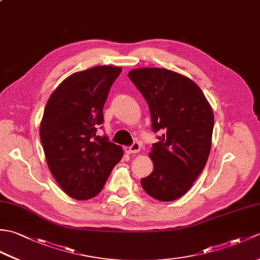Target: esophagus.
I'll return each mask as SVG.
<instances>
[{
    "label": "esophagus",
    "mask_w": 260,
    "mask_h": 260,
    "mask_svg": "<svg viewBox=\"0 0 260 260\" xmlns=\"http://www.w3.org/2000/svg\"><path fill=\"white\" fill-rule=\"evenodd\" d=\"M140 150H141V145H140L139 142H134L131 146L125 147V152L128 153V154L137 153V152H140Z\"/></svg>",
    "instance_id": "obj_1"
}]
</instances>
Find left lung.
Returning a JSON list of instances; mask_svg holds the SVG:
<instances>
[{"instance_id": "8db88e82", "label": "left lung", "mask_w": 260, "mask_h": 260, "mask_svg": "<svg viewBox=\"0 0 260 260\" xmlns=\"http://www.w3.org/2000/svg\"><path fill=\"white\" fill-rule=\"evenodd\" d=\"M129 79L145 98L152 129L159 133L150 157L153 172L141 180L148 196L173 201L189 191L206 165L213 131V112L194 81L162 68H140Z\"/></svg>"}]
</instances>
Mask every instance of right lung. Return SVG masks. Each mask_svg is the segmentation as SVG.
<instances>
[{
  "label": "right lung",
  "instance_id": "right-lung-1",
  "mask_svg": "<svg viewBox=\"0 0 260 260\" xmlns=\"http://www.w3.org/2000/svg\"><path fill=\"white\" fill-rule=\"evenodd\" d=\"M121 68L98 66L69 76L52 92L40 125L49 170L60 187L76 200L103 190L123 150L106 135L103 108Z\"/></svg>",
  "mask_w": 260,
  "mask_h": 260
}]
</instances>
